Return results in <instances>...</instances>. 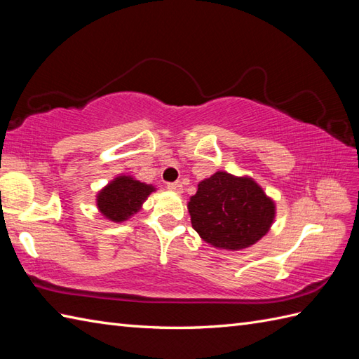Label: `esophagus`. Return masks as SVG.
<instances>
[{
	"label": "esophagus",
	"instance_id": "esophagus-1",
	"mask_svg": "<svg viewBox=\"0 0 359 359\" xmlns=\"http://www.w3.org/2000/svg\"><path fill=\"white\" fill-rule=\"evenodd\" d=\"M167 189L172 190V192H177V194H181L182 192V184L180 181H175V182H169L167 184Z\"/></svg>",
	"mask_w": 359,
	"mask_h": 359
}]
</instances>
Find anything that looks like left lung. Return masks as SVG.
Segmentation results:
<instances>
[{"instance_id": "1", "label": "left lung", "mask_w": 359, "mask_h": 359, "mask_svg": "<svg viewBox=\"0 0 359 359\" xmlns=\"http://www.w3.org/2000/svg\"><path fill=\"white\" fill-rule=\"evenodd\" d=\"M192 227L205 243L241 250L258 243L275 219V203L250 177L217 172L198 184L187 203Z\"/></svg>"}]
</instances>
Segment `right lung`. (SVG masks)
Wrapping results in <instances>:
<instances>
[{
  "label": "right lung",
  "mask_w": 359,
  "mask_h": 359,
  "mask_svg": "<svg viewBox=\"0 0 359 359\" xmlns=\"http://www.w3.org/2000/svg\"><path fill=\"white\" fill-rule=\"evenodd\" d=\"M156 189L152 184H146L133 177L121 175L98 192V210L109 221L123 222L129 219L133 213L140 212L142 203Z\"/></svg>",
  "instance_id": "1"
}]
</instances>
